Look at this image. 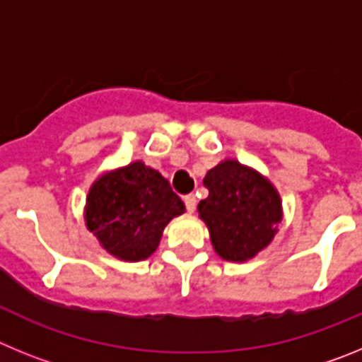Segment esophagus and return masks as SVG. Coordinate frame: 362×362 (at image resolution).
<instances>
[{
    "instance_id": "obj_1",
    "label": "esophagus",
    "mask_w": 362,
    "mask_h": 362,
    "mask_svg": "<svg viewBox=\"0 0 362 362\" xmlns=\"http://www.w3.org/2000/svg\"><path fill=\"white\" fill-rule=\"evenodd\" d=\"M185 204H187L188 212H194V210H196V204H197L196 196H194V194H188V196H185Z\"/></svg>"
}]
</instances>
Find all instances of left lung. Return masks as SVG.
<instances>
[{"instance_id":"1","label":"left lung","mask_w":362,"mask_h":362,"mask_svg":"<svg viewBox=\"0 0 362 362\" xmlns=\"http://www.w3.org/2000/svg\"><path fill=\"white\" fill-rule=\"evenodd\" d=\"M203 185L209 197L199 201L197 210L217 254L226 261H246L263 250L281 223L276 188L233 159L214 166Z\"/></svg>"}]
</instances>
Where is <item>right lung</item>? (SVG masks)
Instances as JSON below:
<instances>
[{
  "label": "right lung",
  "instance_id": "obj_1",
  "mask_svg": "<svg viewBox=\"0 0 362 362\" xmlns=\"http://www.w3.org/2000/svg\"><path fill=\"white\" fill-rule=\"evenodd\" d=\"M185 212L170 183L136 161L92 185L86 197V226L107 252L124 261H141L158 248L168 221Z\"/></svg>",
  "mask_w": 362,
  "mask_h": 362
}]
</instances>
